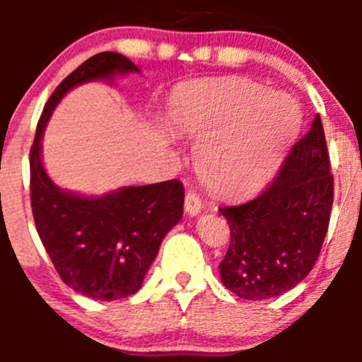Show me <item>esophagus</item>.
I'll return each mask as SVG.
<instances>
[{
    "instance_id": "obj_1",
    "label": "esophagus",
    "mask_w": 362,
    "mask_h": 362,
    "mask_svg": "<svg viewBox=\"0 0 362 362\" xmlns=\"http://www.w3.org/2000/svg\"><path fill=\"white\" fill-rule=\"evenodd\" d=\"M185 211H187L189 215H198L199 211H202L203 204H202V199H199V196L196 194L194 191H187V194H185Z\"/></svg>"
}]
</instances>
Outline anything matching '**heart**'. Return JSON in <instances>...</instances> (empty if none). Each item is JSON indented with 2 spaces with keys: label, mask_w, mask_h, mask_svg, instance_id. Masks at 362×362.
<instances>
[{
  "label": "heart",
  "mask_w": 362,
  "mask_h": 362,
  "mask_svg": "<svg viewBox=\"0 0 362 362\" xmlns=\"http://www.w3.org/2000/svg\"><path fill=\"white\" fill-rule=\"evenodd\" d=\"M170 117L196 140L219 136L199 152L198 170L224 194H247L268 184L301 124L294 100L245 80L178 87Z\"/></svg>",
  "instance_id": "b5f03b06"
}]
</instances>
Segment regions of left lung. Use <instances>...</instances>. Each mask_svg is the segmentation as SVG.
Instances as JSON below:
<instances>
[{"label":"left lung","instance_id":"8db88e82","mask_svg":"<svg viewBox=\"0 0 362 362\" xmlns=\"http://www.w3.org/2000/svg\"><path fill=\"white\" fill-rule=\"evenodd\" d=\"M334 198L322 120L291 148L276 177L255 198L221 206L231 242L218 264L226 289L268 299L298 286L315 266Z\"/></svg>","mask_w":362,"mask_h":362}]
</instances>
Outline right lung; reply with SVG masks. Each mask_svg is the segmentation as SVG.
Instances as JSON below:
<instances>
[{
  "instance_id": "add662e5",
  "label": "right lung",
  "mask_w": 362,
  "mask_h": 362,
  "mask_svg": "<svg viewBox=\"0 0 362 362\" xmlns=\"http://www.w3.org/2000/svg\"><path fill=\"white\" fill-rule=\"evenodd\" d=\"M138 71L117 52H101L71 71L45 103L29 151V198L40 240L59 273L76 293L101 301L134 294L158 255L164 235L182 218L180 180L124 187L103 198L61 191L40 158L43 127L71 87L113 73Z\"/></svg>"
}]
</instances>
